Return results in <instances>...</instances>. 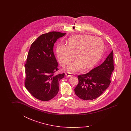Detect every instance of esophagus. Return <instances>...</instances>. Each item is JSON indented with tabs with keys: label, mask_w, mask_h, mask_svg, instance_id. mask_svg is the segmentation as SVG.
Returning <instances> with one entry per match:
<instances>
[{
	"label": "esophagus",
	"mask_w": 131,
	"mask_h": 131,
	"mask_svg": "<svg viewBox=\"0 0 131 131\" xmlns=\"http://www.w3.org/2000/svg\"><path fill=\"white\" fill-rule=\"evenodd\" d=\"M66 75L67 76V77H71L72 76L70 73H66Z\"/></svg>",
	"instance_id": "esophagus-1"
}]
</instances>
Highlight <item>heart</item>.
Returning a JSON list of instances; mask_svg holds the SVG:
<instances>
[{"mask_svg": "<svg viewBox=\"0 0 131 131\" xmlns=\"http://www.w3.org/2000/svg\"><path fill=\"white\" fill-rule=\"evenodd\" d=\"M104 49V43L98 37L80 35L72 36L68 40V46L59 44L56 53L62 66L69 64L76 56L78 59L70 64L67 70L76 72L84 67H93L100 58Z\"/></svg>", "mask_w": 131, "mask_h": 131, "instance_id": "1", "label": "heart"}]
</instances>
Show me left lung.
I'll return each instance as SVG.
<instances>
[{
	"label": "left lung",
	"mask_w": 131,
	"mask_h": 131,
	"mask_svg": "<svg viewBox=\"0 0 131 131\" xmlns=\"http://www.w3.org/2000/svg\"><path fill=\"white\" fill-rule=\"evenodd\" d=\"M114 70L112 50L102 64L86 74L78 76L79 83L74 89L75 94L84 100H93L98 97L110 86Z\"/></svg>",
	"instance_id": "1"
}]
</instances>
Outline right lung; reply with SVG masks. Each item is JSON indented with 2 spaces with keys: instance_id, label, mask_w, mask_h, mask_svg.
<instances>
[{
  "instance_id": "obj_1",
  "label": "right lung",
  "mask_w": 131,
  "mask_h": 131,
  "mask_svg": "<svg viewBox=\"0 0 131 131\" xmlns=\"http://www.w3.org/2000/svg\"><path fill=\"white\" fill-rule=\"evenodd\" d=\"M66 34L56 31L43 34L31 45L25 64V86L38 100H50L58 93L59 81L64 73L56 74L58 63L53 46L57 39Z\"/></svg>"
}]
</instances>
